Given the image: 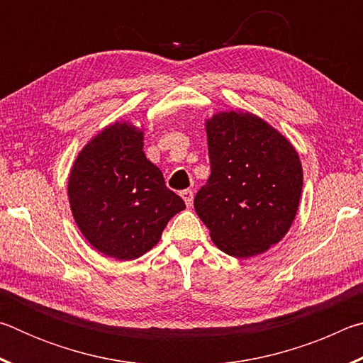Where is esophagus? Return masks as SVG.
I'll list each match as a JSON object with an SVG mask.
<instances>
[{
  "label": "esophagus",
  "instance_id": "34e87169",
  "mask_svg": "<svg viewBox=\"0 0 363 363\" xmlns=\"http://www.w3.org/2000/svg\"><path fill=\"white\" fill-rule=\"evenodd\" d=\"M181 196L184 199V201H186V206H187V208L192 206V201H194V192H192V190H189V189L182 190Z\"/></svg>",
  "mask_w": 363,
  "mask_h": 363
}]
</instances>
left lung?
Wrapping results in <instances>:
<instances>
[{"mask_svg": "<svg viewBox=\"0 0 363 363\" xmlns=\"http://www.w3.org/2000/svg\"><path fill=\"white\" fill-rule=\"evenodd\" d=\"M210 179L194 208L225 255L248 259L277 245L296 218L303 164L296 149L261 116L227 110L205 120Z\"/></svg>", "mask_w": 363, "mask_h": 363, "instance_id": "8db88e82", "label": "left lung"}]
</instances>
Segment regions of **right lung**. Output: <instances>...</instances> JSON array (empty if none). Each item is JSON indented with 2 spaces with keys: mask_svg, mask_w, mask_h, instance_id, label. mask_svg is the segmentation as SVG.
<instances>
[{
  "mask_svg": "<svg viewBox=\"0 0 363 363\" xmlns=\"http://www.w3.org/2000/svg\"><path fill=\"white\" fill-rule=\"evenodd\" d=\"M144 128L110 123L72 164L69 203L79 232L104 256L131 261L162 238L186 205L144 153Z\"/></svg>",
  "mask_w": 363,
  "mask_h": 363,
  "instance_id": "1",
  "label": "right lung"
}]
</instances>
